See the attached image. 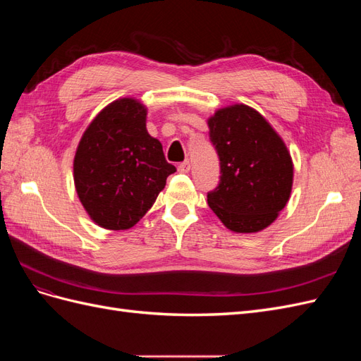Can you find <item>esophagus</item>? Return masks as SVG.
Returning <instances> with one entry per match:
<instances>
[{
    "label": "esophagus",
    "instance_id": "34e87169",
    "mask_svg": "<svg viewBox=\"0 0 361 361\" xmlns=\"http://www.w3.org/2000/svg\"><path fill=\"white\" fill-rule=\"evenodd\" d=\"M178 170L180 171V173H188L190 170H191V162L187 159V161H183V162H180L179 166H178Z\"/></svg>",
    "mask_w": 361,
    "mask_h": 361
}]
</instances>
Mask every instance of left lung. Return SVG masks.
I'll return each mask as SVG.
<instances>
[{"mask_svg": "<svg viewBox=\"0 0 361 361\" xmlns=\"http://www.w3.org/2000/svg\"><path fill=\"white\" fill-rule=\"evenodd\" d=\"M207 126L221 170L207 204L228 231H264L290 197L293 162L285 141L264 116L244 104L216 110Z\"/></svg>", "mask_w": 361, "mask_h": 361, "instance_id": "8db88e82", "label": "left lung"}]
</instances>
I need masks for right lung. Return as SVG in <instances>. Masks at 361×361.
Listing matches in <instances>:
<instances>
[{"label":"right lung","mask_w":361,"mask_h":361,"mask_svg":"<svg viewBox=\"0 0 361 361\" xmlns=\"http://www.w3.org/2000/svg\"><path fill=\"white\" fill-rule=\"evenodd\" d=\"M146 117L140 101L120 97L92 120L76 147V194L92 221L108 231L135 226L176 171L149 135Z\"/></svg>","instance_id":"add662e5"}]
</instances>
